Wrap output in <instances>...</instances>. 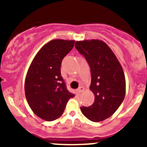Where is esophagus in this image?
Here are the masks:
<instances>
[{"mask_svg": "<svg viewBox=\"0 0 147 147\" xmlns=\"http://www.w3.org/2000/svg\"><path fill=\"white\" fill-rule=\"evenodd\" d=\"M84 91V88L83 87H82V86H81V87H80L78 89V92L79 93H82Z\"/></svg>", "mask_w": 147, "mask_h": 147, "instance_id": "1", "label": "esophagus"}]
</instances>
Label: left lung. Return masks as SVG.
Here are the masks:
<instances>
[{
    "label": "left lung",
    "mask_w": 147,
    "mask_h": 147,
    "mask_svg": "<svg viewBox=\"0 0 147 147\" xmlns=\"http://www.w3.org/2000/svg\"><path fill=\"white\" fill-rule=\"evenodd\" d=\"M75 46L90 65V89L94 95V103L88 107H80L81 112L94 122L103 121L116 112L125 97L126 81L122 67L104 41H76Z\"/></svg>",
    "instance_id": "left-lung-1"
}]
</instances>
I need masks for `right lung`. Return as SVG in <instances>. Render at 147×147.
<instances>
[{"instance_id":"right-lung-1","label":"right lung","mask_w":147,"mask_h":147,"mask_svg":"<svg viewBox=\"0 0 147 147\" xmlns=\"http://www.w3.org/2000/svg\"><path fill=\"white\" fill-rule=\"evenodd\" d=\"M75 40L55 39L44 45L30 65L25 80V94L32 112L45 121L58 119L68 100L75 97L66 88L60 73L64 57Z\"/></svg>"}]
</instances>
